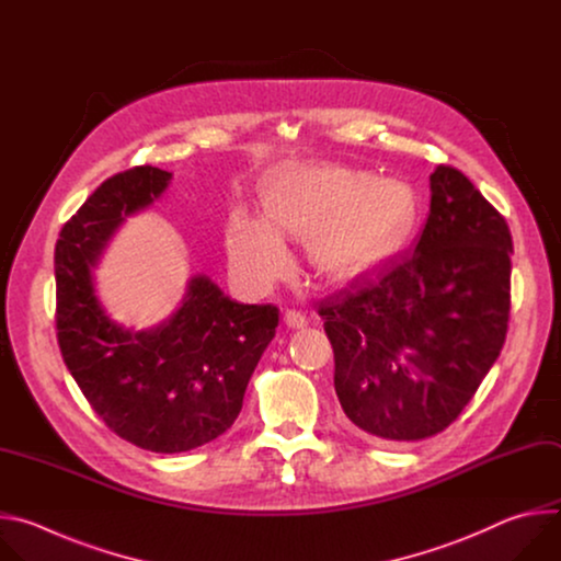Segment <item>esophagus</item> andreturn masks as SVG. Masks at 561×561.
Here are the masks:
<instances>
[{"label":"esophagus","instance_id":"obj_1","mask_svg":"<svg viewBox=\"0 0 561 561\" xmlns=\"http://www.w3.org/2000/svg\"><path fill=\"white\" fill-rule=\"evenodd\" d=\"M284 324H286L288 329H304V327L308 324V319H306V314H301L299 310H286V312H284Z\"/></svg>","mask_w":561,"mask_h":561}]
</instances>
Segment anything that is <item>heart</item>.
Returning a JSON list of instances; mask_svg holds the SVG:
<instances>
[{
  "label": "heart",
  "mask_w": 561,
  "mask_h": 561,
  "mask_svg": "<svg viewBox=\"0 0 561 561\" xmlns=\"http://www.w3.org/2000/svg\"><path fill=\"white\" fill-rule=\"evenodd\" d=\"M264 219L242 208L228 217L226 247L234 271L266 284L288 268L284 239L308 244L329 277L348 279L407 242L417 221L415 191L344 167H299L262 191Z\"/></svg>",
  "instance_id": "b5f03b06"
}]
</instances>
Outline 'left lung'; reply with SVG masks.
<instances>
[{
  "label": "left lung",
  "mask_w": 561,
  "mask_h": 561,
  "mask_svg": "<svg viewBox=\"0 0 561 561\" xmlns=\"http://www.w3.org/2000/svg\"><path fill=\"white\" fill-rule=\"evenodd\" d=\"M506 219L450 167L409 253L319 304L344 415L368 437L417 442L450 426L500 357L511 312Z\"/></svg>",
  "instance_id": "left-lung-1"
}]
</instances>
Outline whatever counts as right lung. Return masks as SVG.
I'll list each match as a JSON object with an SVG mask.
<instances>
[{
  "mask_svg": "<svg viewBox=\"0 0 561 561\" xmlns=\"http://www.w3.org/2000/svg\"><path fill=\"white\" fill-rule=\"evenodd\" d=\"M171 178L154 167L108 178L64 224L55 247V324L66 368L113 433L164 455L232 426L279 324L275 306L239 304L206 275L191 277L182 306L152 329L133 331L106 314L93 268L126 217L150 206Z\"/></svg>",
  "mask_w": 561,
  "mask_h": 561,
  "instance_id": "add662e5",
  "label": "right lung"
}]
</instances>
